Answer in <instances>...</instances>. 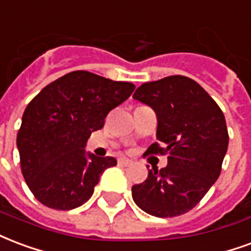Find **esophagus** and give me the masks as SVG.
<instances>
[{
  "label": "esophagus",
  "mask_w": 251,
  "mask_h": 251,
  "mask_svg": "<svg viewBox=\"0 0 251 251\" xmlns=\"http://www.w3.org/2000/svg\"><path fill=\"white\" fill-rule=\"evenodd\" d=\"M118 163H120V165H122V166H127V165H130L131 161L127 158H120L118 159Z\"/></svg>",
  "instance_id": "34e87169"
}]
</instances>
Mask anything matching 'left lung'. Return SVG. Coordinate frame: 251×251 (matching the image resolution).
<instances>
[{
	"mask_svg": "<svg viewBox=\"0 0 251 251\" xmlns=\"http://www.w3.org/2000/svg\"><path fill=\"white\" fill-rule=\"evenodd\" d=\"M133 98L154 110L157 140L146 153L168 154V166L149 170L146 181L131 187L135 205L168 218L185 214L218 179L227 151L225 116L213 98L192 78L170 75L142 83Z\"/></svg>",
	"mask_w": 251,
	"mask_h": 251,
	"instance_id": "1",
	"label": "left lung"
}]
</instances>
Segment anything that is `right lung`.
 <instances>
[{"label": "right lung", "instance_id": "1", "mask_svg": "<svg viewBox=\"0 0 251 251\" xmlns=\"http://www.w3.org/2000/svg\"><path fill=\"white\" fill-rule=\"evenodd\" d=\"M135 86L77 70L42 89L27 105L18 134L21 170L37 200L57 210H72L93 196L114 157L88 153L92 131L107 113L130 97Z\"/></svg>", "mask_w": 251, "mask_h": 251}]
</instances>
